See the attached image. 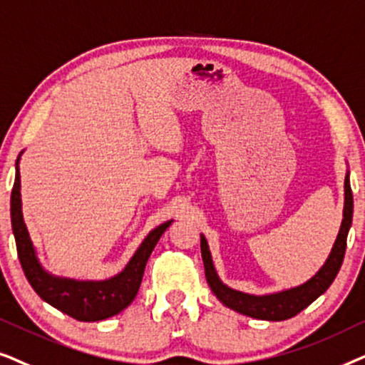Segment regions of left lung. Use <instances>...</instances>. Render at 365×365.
Listing matches in <instances>:
<instances>
[{
    "instance_id": "1",
    "label": "left lung",
    "mask_w": 365,
    "mask_h": 365,
    "mask_svg": "<svg viewBox=\"0 0 365 365\" xmlns=\"http://www.w3.org/2000/svg\"><path fill=\"white\" fill-rule=\"evenodd\" d=\"M349 168L344 180V212L342 223L339 228L337 239H335L332 250L324 262V265L315 272L304 284L295 285V287L279 290V292H270L264 295L247 294L228 287L218 277L215 265H213L210 249L205 235L200 233V250L203 267H205V277L208 287L217 295V299L225 305V307L235 310V312L244 314L247 317H254L260 320H269V322H279V320H287L305 307H309L315 299H319L325 290L330 287L337 272L341 270L344 254H346L347 233L352 225V212H354V198L351 190V180H349Z\"/></svg>"
}]
</instances>
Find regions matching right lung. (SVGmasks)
<instances>
[{
	"instance_id": "right-lung-1",
	"label": "right lung",
	"mask_w": 365,
	"mask_h": 365,
	"mask_svg": "<svg viewBox=\"0 0 365 365\" xmlns=\"http://www.w3.org/2000/svg\"><path fill=\"white\" fill-rule=\"evenodd\" d=\"M21 153L16 160V175H14V187L11 192V227L14 240H16L18 259L21 262L28 282L45 302L80 322H96V320H105L120 314L137 297L145 265L155 245L158 244L160 237L172 225L173 220L153 228L135 250L125 269L110 279L78 280L51 274L40 262L36 247L33 245L30 232L23 218L21 175H19Z\"/></svg>"
}]
</instances>
